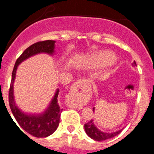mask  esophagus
Segmentation results:
<instances>
[{
  "mask_svg": "<svg viewBox=\"0 0 154 154\" xmlns=\"http://www.w3.org/2000/svg\"><path fill=\"white\" fill-rule=\"evenodd\" d=\"M84 81V80L82 79H80L77 82H75V83L74 84V85H72V89H71V91L70 92H69V96H72V95H74L75 93L76 92V91H79L80 89V86L79 85H81L82 84V82Z\"/></svg>",
  "mask_w": 154,
  "mask_h": 154,
  "instance_id": "esophagus-1",
  "label": "esophagus"
}]
</instances>
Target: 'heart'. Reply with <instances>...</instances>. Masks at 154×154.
<instances>
[{
    "label": "heart",
    "mask_w": 154,
    "mask_h": 154,
    "mask_svg": "<svg viewBox=\"0 0 154 154\" xmlns=\"http://www.w3.org/2000/svg\"><path fill=\"white\" fill-rule=\"evenodd\" d=\"M117 62V58L115 55H112L109 51H99V52L92 54L88 57L86 59V63L91 66L100 65L103 63H106L108 66H112Z\"/></svg>",
    "instance_id": "b5f03b06"
}]
</instances>
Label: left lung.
Returning a JSON list of instances; mask_svg holds the SVG:
<instances>
[{
    "label": "left lung",
    "instance_id": "8db88e82",
    "mask_svg": "<svg viewBox=\"0 0 154 154\" xmlns=\"http://www.w3.org/2000/svg\"><path fill=\"white\" fill-rule=\"evenodd\" d=\"M132 66H133V67L137 66V64H136L135 61L133 62H132ZM93 112H95V107L93 108ZM84 128H85V133H86L87 135L89 136L90 138H92V140L96 141L106 140H108V139L112 138V137L118 135L119 133H120L121 131H122L123 129H123H121V130H117V131L116 132H112V133H105V132L101 131L99 128L96 127V126L95 125V123H94L93 119H91L89 122L85 123V124L84 125Z\"/></svg>",
    "mask_w": 154,
    "mask_h": 154
}]
</instances>
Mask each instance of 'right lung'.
Returning <instances> with one entry per match:
<instances>
[{
    "label": "right lung",
    "mask_w": 154,
    "mask_h": 154,
    "mask_svg": "<svg viewBox=\"0 0 154 154\" xmlns=\"http://www.w3.org/2000/svg\"><path fill=\"white\" fill-rule=\"evenodd\" d=\"M55 41L47 40L35 43L28 47L26 50H24L21 56L17 58L12 72L11 82L9 90V104L11 112L19 126L24 131L33 137L38 138L47 137L51 135L58 128L61 112L63 109L60 108L58 103L59 89H56L51 102L43 112L39 113H28L22 111L17 106L14 95V83L16 78L17 67L21 62L29 58L30 57L42 53L53 56L55 54Z\"/></svg>",
    "instance_id": "add662e5"
}]
</instances>
